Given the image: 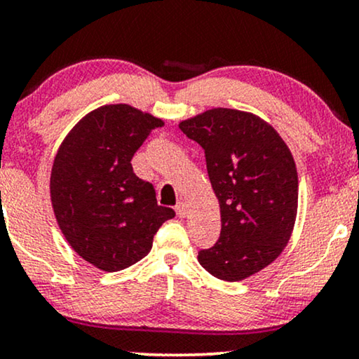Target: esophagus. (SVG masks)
Wrapping results in <instances>:
<instances>
[{"instance_id": "obj_1", "label": "esophagus", "mask_w": 359, "mask_h": 359, "mask_svg": "<svg viewBox=\"0 0 359 359\" xmlns=\"http://www.w3.org/2000/svg\"><path fill=\"white\" fill-rule=\"evenodd\" d=\"M175 213H177V217H180V219H184V217L187 215V205H185L184 202L177 203V205H175Z\"/></svg>"}]
</instances>
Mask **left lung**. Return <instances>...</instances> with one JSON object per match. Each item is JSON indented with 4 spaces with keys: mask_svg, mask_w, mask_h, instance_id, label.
<instances>
[{
    "mask_svg": "<svg viewBox=\"0 0 359 359\" xmlns=\"http://www.w3.org/2000/svg\"><path fill=\"white\" fill-rule=\"evenodd\" d=\"M205 152L220 205V238L198 263L224 281L269 266L287 247L298 210V174L285 140L252 112L215 107L179 124Z\"/></svg>",
    "mask_w": 359,
    "mask_h": 359,
    "instance_id": "1",
    "label": "left lung"
}]
</instances>
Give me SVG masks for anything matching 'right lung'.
<instances>
[{"instance_id":"right-lung-1","label":"right lung","mask_w":359,"mask_h":359,"mask_svg":"<svg viewBox=\"0 0 359 359\" xmlns=\"http://www.w3.org/2000/svg\"><path fill=\"white\" fill-rule=\"evenodd\" d=\"M164 121L129 104L86 114L53 162L51 203L71 248L102 271H119L151 252L154 235L175 217L157 205L151 182L133 170L134 154Z\"/></svg>"}]
</instances>
